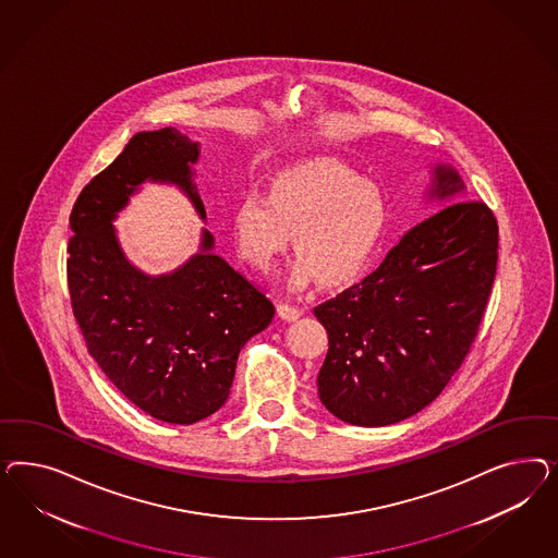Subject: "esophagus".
I'll return each instance as SVG.
<instances>
[{
	"mask_svg": "<svg viewBox=\"0 0 558 558\" xmlns=\"http://www.w3.org/2000/svg\"><path fill=\"white\" fill-rule=\"evenodd\" d=\"M278 315H280L284 322H296V319L303 315V311H301L299 306H294V304L282 303L278 304Z\"/></svg>",
	"mask_w": 558,
	"mask_h": 558,
	"instance_id": "esophagus-1",
	"label": "esophagus"
}]
</instances>
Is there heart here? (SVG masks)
<instances>
[{"label":"heart","mask_w":558,"mask_h":558,"mask_svg":"<svg viewBox=\"0 0 558 558\" xmlns=\"http://www.w3.org/2000/svg\"><path fill=\"white\" fill-rule=\"evenodd\" d=\"M387 203L378 187L338 159H311L280 171L270 196L250 192L235 213L239 254L270 271L292 235L296 259L288 287L301 290L354 282L368 268L387 229Z\"/></svg>","instance_id":"1"}]
</instances>
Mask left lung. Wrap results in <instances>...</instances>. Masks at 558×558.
Wrapping results in <instances>:
<instances>
[{
  "label": "left lung",
  "instance_id": "left-lung-1",
  "mask_svg": "<svg viewBox=\"0 0 558 558\" xmlns=\"http://www.w3.org/2000/svg\"><path fill=\"white\" fill-rule=\"evenodd\" d=\"M462 192L457 169L436 166L427 198L441 210L360 284L315 306L329 338L319 399L341 422L383 427L420 413L471 352L495 280L499 229L489 206Z\"/></svg>",
  "mask_w": 558,
  "mask_h": 558
}]
</instances>
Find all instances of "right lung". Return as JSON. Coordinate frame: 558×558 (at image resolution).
<instances>
[{
	"instance_id": "obj_1",
	"label": "right lung",
	"mask_w": 558,
	"mask_h": 558,
	"mask_svg": "<svg viewBox=\"0 0 558 558\" xmlns=\"http://www.w3.org/2000/svg\"><path fill=\"white\" fill-rule=\"evenodd\" d=\"M198 155L171 126L136 133L69 217V296L87 352L131 403L178 425L225 405L241 348L274 319L270 299L213 252L206 229L198 254L161 276L135 268L120 247L112 220L145 182L180 187L206 219Z\"/></svg>"
}]
</instances>
